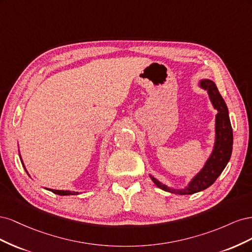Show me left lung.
<instances>
[{"mask_svg":"<svg viewBox=\"0 0 252 252\" xmlns=\"http://www.w3.org/2000/svg\"><path fill=\"white\" fill-rule=\"evenodd\" d=\"M199 85L201 88L207 90L213 108L218 110L216 116V140L211 155L200 172H197L191 181L188 183V185L183 189L168 187L149 174L152 182L158 188L175 194H193L211 186L225 169L232 152V127L229 119V112H228L224 98L220 94L218 87L211 80L203 79L200 81Z\"/></svg>","mask_w":252,"mask_h":252,"instance_id":"1","label":"left lung"}]
</instances>
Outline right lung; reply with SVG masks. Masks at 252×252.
Returning <instances> with one entry per match:
<instances>
[{
  "label": "right lung",
  "mask_w": 252,
  "mask_h": 252,
  "mask_svg": "<svg viewBox=\"0 0 252 252\" xmlns=\"http://www.w3.org/2000/svg\"><path fill=\"white\" fill-rule=\"evenodd\" d=\"M21 162L23 164V167H24V169L26 170L25 166H24V163H23V161H22V158H21ZM26 172H27V170H26ZM46 189L49 190V191L53 192V193L59 194V195H77V194H79V192H77V191H70V190H56V189H49V188H46Z\"/></svg>",
  "instance_id": "right-lung-1"
}]
</instances>
